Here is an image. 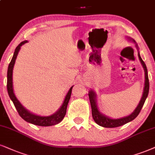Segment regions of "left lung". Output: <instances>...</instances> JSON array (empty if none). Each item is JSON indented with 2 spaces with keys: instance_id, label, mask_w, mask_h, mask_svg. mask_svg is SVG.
<instances>
[{
  "instance_id": "1",
  "label": "left lung",
  "mask_w": 155,
  "mask_h": 155,
  "mask_svg": "<svg viewBox=\"0 0 155 155\" xmlns=\"http://www.w3.org/2000/svg\"><path fill=\"white\" fill-rule=\"evenodd\" d=\"M134 41V40H133ZM134 42H135L134 41ZM139 58H140L141 63H142L143 68L144 69V72H145V84H144V92H143V95L142 99L140 101V104L137 106L136 109L134 111V112L132 113L130 116L124 117V118L117 119H112L104 116L103 114L99 112L97 109V101H96V94L93 91H90L89 93V97L90 103H91V112H92V117H93L94 120L95 122L103 127H106V128H114V127H117L122 126L127 123L130 122V121H132L134 119L138 114H140L141 109H142L143 105H144L145 100L148 96L149 93V89H150V82H149V78H148V73H147V68L146 64L143 61V60L141 58L140 54H138Z\"/></svg>"
}]
</instances>
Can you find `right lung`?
<instances>
[{
  "label": "right lung",
  "instance_id": "right-lung-1",
  "mask_svg": "<svg viewBox=\"0 0 155 155\" xmlns=\"http://www.w3.org/2000/svg\"><path fill=\"white\" fill-rule=\"evenodd\" d=\"M26 42H28L27 41H24L21 42L20 44L18 45L15 48L14 54L11 59V62H10L8 68V73H7V89H8V93L11 99L12 100L13 104H14L15 109L18 113V114L20 115L21 118L24 119L25 121H28L31 124L38 125V126H41V127H48V126H52V125L57 124L60 121H62V119H64V117H65L66 112V108H67V105L68 101H69L70 97H71V90L72 88L68 91L67 95L66 96L65 99L62 104L61 107L59 109L57 112L55 113L54 114L51 115L49 117H40L37 116V115L33 114L29 112L28 111H27L22 105L21 104V103L18 101V99L15 97V96L13 93V81H12V76H13V66H14L15 59H16L19 50H20L21 46L23 44H25Z\"/></svg>",
  "mask_w": 155,
  "mask_h": 155
}]
</instances>
